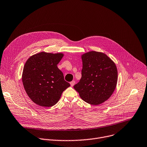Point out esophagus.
<instances>
[{"instance_id":"esophagus-1","label":"esophagus","mask_w":147,"mask_h":147,"mask_svg":"<svg viewBox=\"0 0 147 147\" xmlns=\"http://www.w3.org/2000/svg\"><path fill=\"white\" fill-rule=\"evenodd\" d=\"M70 84H71V86L72 87H73V86H74V85L75 84V80H72V82H70Z\"/></svg>"}]
</instances>
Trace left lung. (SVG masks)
I'll list each match as a JSON object with an SVG mask.
<instances>
[{
    "mask_svg": "<svg viewBox=\"0 0 147 147\" xmlns=\"http://www.w3.org/2000/svg\"><path fill=\"white\" fill-rule=\"evenodd\" d=\"M82 60V77L74 88L83 100L99 105L107 100L116 89V64L105 54L93 51L83 54Z\"/></svg>",
    "mask_w": 147,
    "mask_h": 147,
    "instance_id": "left-lung-1",
    "label": "left lung"
}]
</instances>
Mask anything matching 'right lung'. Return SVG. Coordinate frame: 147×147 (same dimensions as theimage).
<instances>
[{
    "instance_id": "obj_1",
    "label": "right lung",
    "mask_w": 147,
    "mask_h": 147,
    "mask_svg": "<svg viewBox=\"0 0 147 147\" xmlns=\"http://www.w3.org/2000/svg\"><path fill=\"white\" fill-rule=\"evenodd\" d=\"M62 53L41 52L31 56L23 71L22 81L30 99L42 107H51L59 100L62 92L70 86L57 67Z\"/></svg>"
}]
</instances>
